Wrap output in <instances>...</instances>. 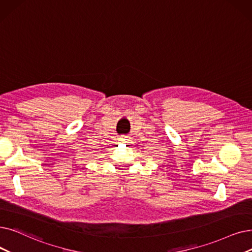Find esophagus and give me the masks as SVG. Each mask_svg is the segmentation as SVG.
<instances>
[{"label": "esophagus", "mask_w": 252, "mask_h": 252, "mask_svg": "<svg viewBox=\"0 0 252 252\" xmlns=\"http://www.w3.org/2000/svg\"><path fill=\"white\" fill-rule=\"evenodd\" d=\"M127 137H126V136H122L119 138V142H122V143H126V142H127Z\"/></svg>", "instance_id": "34e87169"}]
</instances>
